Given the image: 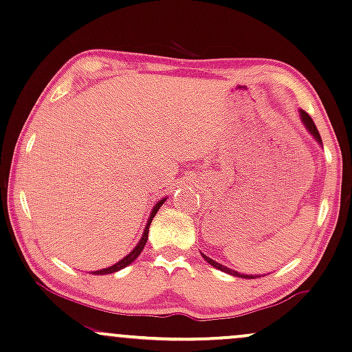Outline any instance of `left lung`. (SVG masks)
<instances>
[{
    "instance_id": "obj_1",
    "label": "left lung",
    "mask_w": 352,
    "mask_h": 352,
    "mask_svg": "<svg viewBox=\"0 0 352 352\" xmlns=\"http://www.w3.org/2000/svg\"><path fill=\"white\" fill-rule=\"evenodd\" d=\"M300 118H302V123L305 124V128H307V130H309L310 135H312V136L315 138V140L318 141V144H322V138H320V133H318V130H317V126H315L314 120L310 118V115L307 113V112H304V110H300ZM201 256L204 258V260L208 261L209 265H211V266H214V268H217V270L224 271V273H228V274H230V276H237V278H248V279L258 278V276H253V274H240V273H237V271L230 270V268H228V266H224V265L217 263V261H214V260H211V258L204 255V253H201Z\"/></svg>"
}]
</instances>
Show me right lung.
<instances>
[{"label": "right lung", "mask_w": 352, "mask_h": 352, "mask_svg": "<svg viewBox=\"0 0 352 352\" xmlns=\"http://www.w3.org/2000/svg\"><path fill=\"white\" fill-rule=\"evenodd\" d=\"M166 199H167V198H162L161 201H157V203H155V206L153 208V211H151V214H149V219H148V224H146V228H144V232H143V235H141L140 242L136 243V247L133 248V250H131L130 253H128L126 256L122 258V260H120V261H117V263H115V265L109 266V268H104V270L94 271V274H110V273H117V271L123 270V268H126L128 265H131L133 261H135L136 258L140 256V253L143 252V248H144V245H146V242H148L149 226H151V222H153V217L155 216V212L159 211V208L162 206V204H164V201H166Z\"/></svg>", "instance_id": "1"}]
</instances>
